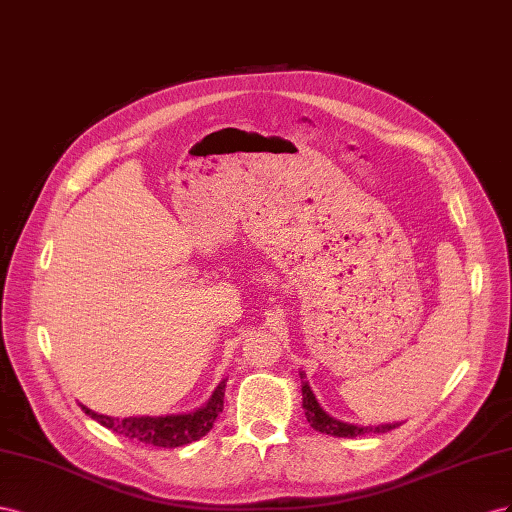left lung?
<instances>
[{"instance_id": "obj_1", "label": "left lung", "mask_w": 512, "mask_h": 512, "mask_svg": "<svg viewBox=\"0 0 512 512\" xmlns=\"http://www.w3.org/2000/svg\"><path fill=\"white\" fill-rule=\"evenodd\" d=\"M302 379V407H304V416L311 422V427L315 431L328 433V435H337V437H356L364 433H386L401 427V422H382V425H358V422H345L330 416L324 407H321L315 399V394L306 382V373L300 371Z\"/></svg>"}]
</instances>
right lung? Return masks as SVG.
<instances>
[{
	"mask_svg": "<svg viewBox=\"0 0 512 512\" xmlns=\"http://www.w3.org/2000/svg\"><path fill=\"white\" fill-rule=\"evenodd\" d=\"M225 382L227 379H223V382L214 388L212 397L206 403L199 405L197 410L184 414L115 418L107 414H98L85 405H81V410L90 418L98 420L102 427H107L122 437H128V440L160 448H178L184 444L197 442L199 437H203L212 429L216 416L223 412Z\"/></svg>",
	"mask_w": 512,
	"mask_h": 512,
	"instance_id": "1",
	"label": "right lung"
}]
</instances>
